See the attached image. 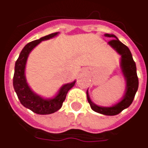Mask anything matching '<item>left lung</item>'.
I'll list each match as a JSON object with an SVG mask.
<instances>
[{
    "label": "left lung",
    "instance_id": "8db88e82",
    "mask_svg": "<svg viewBox=\"0 0 148 148\" xmlns=\"http://www.w3.org/2000/svg\"><path fill=\"white\" fill-rule=\"evenodd\" d=\"M104 35L106 37L113 38L108 42L109 45H110L119 55L121 56V68L126 80L125 93L121 101L115 105L112 106H100L92 102L87 90V100L91 106V109L95 112L106 116H114L121 113L124 109L129 107L130 104L132 103L138 89L139 82L137 75L136 64L133 59L130 49L118 39L116 35L110 34H105Z\"/></svg>",
    "mask_w": 148,
    "mask_h": 148
}]
</instances>
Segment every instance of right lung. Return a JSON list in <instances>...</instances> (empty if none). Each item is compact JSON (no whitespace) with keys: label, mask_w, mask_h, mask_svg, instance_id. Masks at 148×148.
Listing matches in <instances>:
<instances>
[{"label":"right lung","mask_w":148,"mask_h":148,"mask_svg":"<svg viewBox=\"0 0 148 148\" xmlns=\"http://www.w3.org/2000/svg\"><path fill=\"white\" fill-rule=\"evenodd\" d=\"M58 32L52 33L40 39L35 40L27 43L21 50L19 57L17 59L14 66V74L13 78V86L14 91L17 93L21 103L26 108L29 109L34 113L42 115L51 114L61 108L64 100L66 99V94L69 90L75 83L73 82L63 85L58 90V93L53 98L45 99L39 95L34 92L28 86L25 77V66L27 62V57L32 49L36 47L42 41L50 39L58 35Z\"/></svg>","instance_id":"right-lung-1"}]
</instances>
